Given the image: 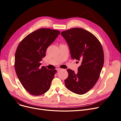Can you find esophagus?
I'll return each mask as SVG.
<instances>
[{"label":"esophagus","mask_w":121,"mask_h":121,"mask_svg":"<svg viewBox=\"0 0 121 121\" xmlns=\"http://www.w3.org/2000/svg\"><path fill=\"white\" fill-rule=\"evenodd\" d=\"M57 71H59L61 70V69L60 68H57Z\"/></svg>","instance_id":"esophagus-1"}]
</instances>
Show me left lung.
Masks as SVG:
<instances>
[{
    "instance_id": "8db88e82",
    "label": "left lung",
    "mask_w": 121,
    "mask_h": 121,
    "mask_svg": "<svg viewBox=\"0 0 121 121\" xmlns=\"http://www.w3.org/2000/svg\"><path fill=\"white\" fill-rule=\"evenodd\" d=\"M70 49L73 59L80 61L78 72L68 69L66 87L72 92L84 94L96 84L104 63L102 46L97 38L81 28H73L61 32Z\"/></svg>"
}]
</instances>
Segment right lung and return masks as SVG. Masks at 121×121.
<instances>
[{
	"instance_id": "add662e5",
	"label": "right lung",
	"mask_w": 121,
	"mask_h": 121,
	"mask_svg": "<svg viewBox=\"0 0 121 121\" xmlns=\"http://www.w3.org/2000/svg\"><path fill=\"white\" fill-rule=\"evenodd\" d=\"M60 32L40 28L28 34L20 43L15 56V69L24 88L33 96L47 92L56 73L41 67L40 62L46 56L47 48Z\"/></svg>"
}]
</instances>
